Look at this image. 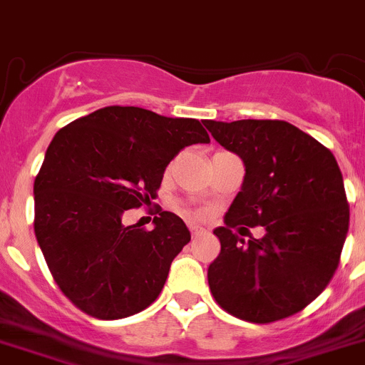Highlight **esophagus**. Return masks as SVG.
Here are the masks:
<instances>
[{
    "label": "esophagus",
    "mask_w": 365,
    "mask_h": 365,
    "mask_svg": "<svg viewBox=\"0 0 365 365\" xmlns=\"http://www.w3.org/2000/svg\"><path fill=\"white\" fill-rule=\"evenodd\" d=\"M189 230H190V236L192 237H198L203 234L202 227H196V225H189Z\"/></svg>",
    "instance_id": "obj_1"
}]
</instances>
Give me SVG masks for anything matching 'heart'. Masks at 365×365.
Returning a JSON list of instances; mask_svg holds the SVG:
<instances>
[{"instance_id": "obj_1", "label": "heart", "mask_w": 365, "mask_h": 365, "mask_svg": "<svg viewBox=\"0 0 365 365\" xmlns=\"http://www.w3.org/2000/svg\"><path fill=\"white\" fill-rule=\"evenodd\" d=\"M176 209H178V212H182L183 216L187 217H203V210H198V209H190V207H185V205H176Z\"/></svg>"}]
</instances>
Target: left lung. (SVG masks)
I'll use <instances>...</instances> for the list:
<instances>
[{"label": "left lung", "mask_w": 365, "mask_h": 365, "mask_svg": "<svg viewBox=\"0 0 365 365\" xmlns=\"http://www.w3.org/2000/svg\"><path fill=\"white\" fill-rule=\"evenodd\" d=\"M216 142L245 163L243 187L214 230L221 252L209 267L217 304L241 321L268 324L322 294L340 263L349 205L328 148L284 120H205ZM244 227H241L240 225ZM264 226L261 240L235 234Z\"/></svg>", "instance_id": "1"}]
</instances>
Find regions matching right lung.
<instances>
[{
  "mask_svg": "<svg viewBox=\"0 0 365 365\" xmlns=\"http://www.w3.org/2000/svg\"><path fill=\"white\" fill-rule=\"evenodd\" d=\"M209 142L196 118L135 106H108L56 133L34 182V232L53 281L81 312L115 321L156 301L190 232L167 210L153 230L122 216L158 196L183 148Z\"/></svg>",
  "mask_w": 365,
  "mask_h": 365,
  "instance_id": "add662e5",
  "label": "right lung"
}]
</instances>
